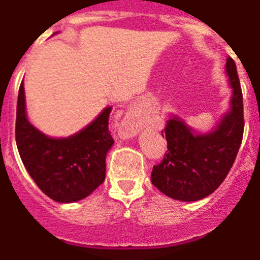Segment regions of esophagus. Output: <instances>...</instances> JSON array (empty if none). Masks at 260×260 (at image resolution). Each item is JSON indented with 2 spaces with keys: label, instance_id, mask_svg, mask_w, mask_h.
Returning <instances> with one entry per match:
<instances>
[{
  "label": "esophagus",
  "instance_id": "esophagus-1",
  "mask_svg": "<svg viewBox=\"0 0 260 260\" xmlns=\"http://www.w3.org/2000/svg\"><path fill=\"white\" fill-rule=\"evenodd\" d=\"M144 123H145V114L140 107L133 106L127 111V114L124 115L121 119L120 124H119V136L121 139H131L136 133L140 132V129L143 128Z\"/></svg>",
  "mask_w": 260,
  "mask_h": 260
}]
</instances>
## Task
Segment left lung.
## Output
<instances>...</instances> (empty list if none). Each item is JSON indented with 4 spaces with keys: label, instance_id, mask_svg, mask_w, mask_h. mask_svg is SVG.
Instances as JSON below:
<instances>
[{
    "label": "left lung",
    "instance_id": "1",
    "mask_svg": "<svg viewBox=\"0 0 260 260\" xmlns=\"http://www.w3.org/2000/svg\"><path fill=\"white\" fill-rule=\"evenodd\" d=\"M232 89L229 108L214 128L198 132L184 119L171 115L165 128L168 150L153 168L152 183L162 193L180 202H196L214 192L230 171L242 143L243 102L236 62L225 64ZM164 136V132H162Z\"/></svg>",
    "mask_w": 260,
    "mask_h": 260
}]
</instances>
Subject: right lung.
<instances>
[{"instance_id":"right-lung-1","label":"right lung","mask_w":260,"mask_h":260,"mask_svg":"<svg viewBox=\"0 0 260 260\" xmlns=\"http://www.w3.org/2000/svg\"><path fill=\"white\" fill-rule=\"evenodd\" d=\"M111 106L86 127L68 137H49L30 123L23 82L18 92L15 141L27 173L57 203L87 198L105 182L106 155L114 145L108 131Z\"/></svg>"}]
</instances>
